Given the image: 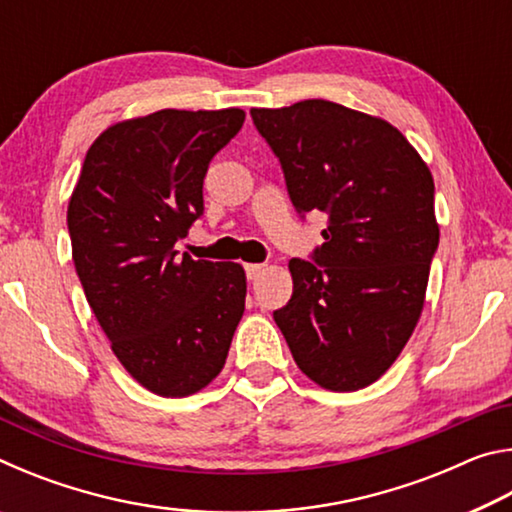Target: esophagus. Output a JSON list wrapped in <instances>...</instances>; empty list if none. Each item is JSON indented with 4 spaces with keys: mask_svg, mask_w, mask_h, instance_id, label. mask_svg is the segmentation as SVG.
I'll use <instances>...</instances> for the list:
<instances>
[{
    "mask_svg": "<svg viewBox=\"0 0 512 512\" xmlns=\"http://www.w3.org/2000/svg\"><path fill=\"white\" fill-rule=\"evenodd\" d=\"M262 271H264V266H262V264H246V275H248V280H257V277L262 275Z\"/></svg>",
    "mask_w": 512,
    "mask_h": 512,
    "instance_id": "34e87169",
    "label": "esophagus"
}]
</instances>
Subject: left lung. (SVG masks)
<instances>
[{"label": "left lung", "mask_w": 512, "mask_h": 512, "mask_svg": "<svg viewBox=\"0 0 512 512\" xmlns=\"http://www.w3.org/2000/svg\"><path fill=\"white\" fill-rule=\"evenodd\" d=\"M298 212H325L316 262L291 259L293 296L273 318L298 368L361 391L400 357L427 296L440 228L433 176L386 119L325 99L250 110Z\"/></svg>", "instance_id": "8db88e82"}]
</instances>
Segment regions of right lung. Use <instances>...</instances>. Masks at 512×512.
<instances>
[{
	"mask_svg": "<svg viewBox=\"0 0 512 512\" xmlns=\"http://www.w3.org/2000/svg\"><path fill=\"white\" fill-rule=\"evenodd\" d=\"M244 119L241 108H167L117 121L92 142L69 196L85 298L121 366L160 397L214 381L244 316V266L173 250L203 214L207 164Z\"/></svg>",
	"mask_w": 512,
	"mask_h": 512,
	"instance_id": "1",
	"label": "right lung"
}]
</instances>
